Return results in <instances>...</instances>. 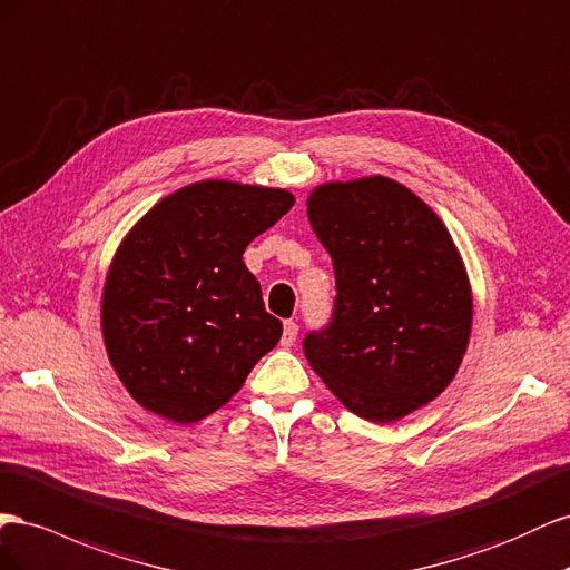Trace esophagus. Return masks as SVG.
I'll list each match as a JSON object with an SVG mask.
<instances>
[{"instance_id": "obj_1", "label": "esophagus", "mask_w": 570, "mask_h": 570, "mask_svg": "<svg viewBox=\"0 0 570 570\" xmlns=\"http://www.w3.org/2000/svg\"><path fill=\"white\" fill-rule=\"evenodd\" d=\"M296 338H298V324L294 320H286L284 322V334H282V346L291 348L296 344Z\"/></svg>"}]
</instances>
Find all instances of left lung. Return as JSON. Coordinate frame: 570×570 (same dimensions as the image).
<instances>
[{"label": "left lung", "mask_w": 570, "mask_h": 570, "mask_svg": "<svg viewBox=\"0 0 570 570\" xmlns=\"http://www.w3.org/2000/svg\"><path fill=\"white\" fill-rule=\"evenodd\" d=\"M307 219L332 255L336 301L303 338L311 367L348 411L394 422L444 392L473 324L463 259L413 190L386 176L317 186Z\"/></svg>", "instance_id": "obj_1"}]
</instances>
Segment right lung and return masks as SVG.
Wrapping results in <instances>:
<instances>
[{
	"label": "right lung",
	"instance_id": "1",
	"mask_svg": "<svg viewBox=\"0 0 570 570\" xmlns=\"http://www.w3.org/2000/svg\"><path fill=\"white\" fill-rule=\"evenodd\" d=\"M284 188L198 181L159 200L111 259L102 336L111 367L145 411L178 425L215 413L282 338L248 243L279 222Z\"/></svg>",
	"mask_w": 570,
	"mask_h": 570
}]
</instances>
